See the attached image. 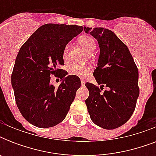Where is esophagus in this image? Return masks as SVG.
Returning <instances> with one entry per match:
<instances>
[{
  "instance_id": "esophagus-1",
  "label": "esophagus",
  "mask_w": 156,
  "mask_h": 156,
  "mask_svg": "<svg viewBox=\"0 0 156 156\" xmlns=\"http://www.w3.org/2000/svg\"><path fill=\"white\" fill-rule=\"evenodd\" d=\"M81 83H82V86H84L85 85V81H84V79H81Z\"/></svg>"
}]
</instances>
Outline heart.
<instances>
[{"instance_id":"obj_1","label":"heart","mask_w":156,"mask_h":156,"mask_svg":"<svg viewBox=\"0 0 156 156\" xmlns=\"http://www.w3.org/2000/svg\"><path fill=\"white\" fill-rule=\"evenodd\" d=\"M79 44L84 48L87 52L90 53L95 51V40H93L92 37H90V35H82L78 38V40ZM69 51V46L66 45L63 50V56L64 58H66L67 56ZM90 67L87 65H78V64H73L68 69V73L70 75H75L81 78H84L87 75L88 73L90 72Z\"/></svg>"}]
</instances>
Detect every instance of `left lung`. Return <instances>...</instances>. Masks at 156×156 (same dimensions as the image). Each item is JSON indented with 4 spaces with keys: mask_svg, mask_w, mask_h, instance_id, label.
<instances>
[{
    "mask_svg": "<svg viewBox=\"0 0 156 156\" xmlns=\"http://www.w3.org/2000/svg\"><path fill=\"white\" fill-rule=\"evenodd\" d=\"M100 45L98 66L93 75L100 87L86 83V100L90 119L96 126L113 129L129 121L139 95L138 69L129 50L112 30L86 28ZM104 87L107 90L102 92Z\"/></svg>",
    "mask_w": 156,
    "mask_h": 156,
    "instance_id": "8db88e82",
    "label": "left lung"
}]
</instances>
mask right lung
<instances>
[{"label": "right lung", "mask_w": 156, "mask_h": 156, "mask_svg": "<svg viewBox=\"0 0 156 156\" xmlns=\"http://www.w3.org/2000/svg\"><path fill=\"white\" fill-rule=\"evenodd\" d=\"M83 30L82 26L48 23L39 27L21 47L11 75L14 97L21 114L39 128L56 126L66 118L76 91L78 76L69 75L64 66L63 50ZM51 75L62 82L56 88Z\"/></svg>", "instance_id": "right-lung-1"}]
</instances>
